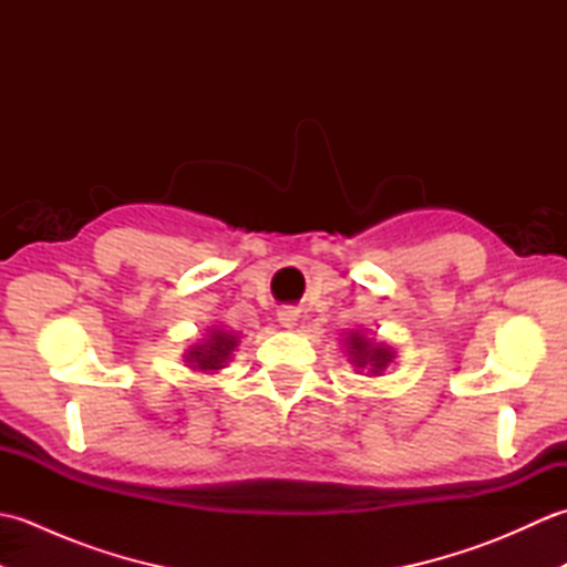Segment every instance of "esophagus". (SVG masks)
<instances>
[{
    "instance_id": "obj_1",
    "label": "esophagus",
    "mask_w": 567,
    "mask_h": 567,
    "mask_svg": "<svg viewBox=\"0 0 567 567\" xmlns=\"http://www.w3.org/2000/svg\"><path fill=\"white\" fill-rule=\"evenodd\" d=\"M277 319H280V323H282L285 329H292L295 321H297V311L292 307H285V309L277 311Z\"/></svg>"
}]
</instances>
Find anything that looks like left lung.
Returning a JSON list of instances; mask_svg holds the SVG:
<instances>
[{
	"label": "left lung",
	"mask_w": 567,
	"mask_h": 567,
	"mask_svg": "<svg viewBox=\"0 0 567 567\" xmlns=\"http://www.w3.org/2000/svg\"><path fill=\"white\" fill-rule=\"evenodd\" d=\"M351 353L355 358L358 368L372 365V372H378L390 363V351H384V348H370V343L358 333L351 336Z\"/></svg>",
	"instance_id": "obj_1"
}]
</instances>
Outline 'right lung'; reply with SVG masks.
I'll use <instances>...</instances> for the list:
<instances>
[{
	"instance_id": "1",
	"label": "right lung",
	"mask_w": 567,
	"mask_h": 567,
	"mask_svg": "<svg viewBox=\"0 0 567 567\" xmlns=\"http://www.w3.org/2000/svg\"><path fill=\"white\" fill-rule=\"evenodd\" d=\"M234 348V336L214 333L207 346H197L195 351H189V363H197L202 370H216L221 368L224 358H228Z\"/></svg>"
}]
</instances>
